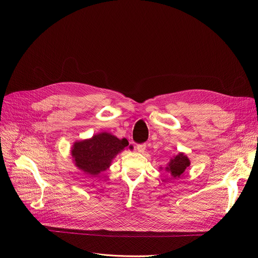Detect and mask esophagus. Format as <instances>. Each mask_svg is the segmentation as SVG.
Here are the masks:
<instances>
[{"mask_svg": "<svg viewBox=\"0 0 258 258\" xmlns=\"http://www.w3.org/2000/svg\"><path fill=\"white\" fill-rule=\"evenodd\" d=\"M145 148H146V144H145V143H142V144H138V145H137V151H138L139 153H144Z\"/></svg>", "mask_w": 258, "mask_h": 258, "instance_id": "esophagus-1", "label": "esophagus"}]
</instances>
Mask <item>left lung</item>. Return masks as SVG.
Segmentation results:
<instances>
[{
    "mask_svg": "<svg viewBox=\"0 0 258 258\" xmlns=\"http://www.w3.org/2000/svg\"><path fill=\"white\" fill-rule=\"evenodd\" d=\"M189 165H190V161H189L187 156L180 153L169 161L165 170L171 174V177L180 178Z\"/></svg>",
    "mask_w": 258,
    "mask_h": 258,
    "instance_id": "left-lung-1",
    "label": "left lung"
}]
</instances>
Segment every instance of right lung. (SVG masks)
I'll use <instances>...</instances> for the list:
<instances>
[{"label":"right lung","mask_w":258,"mask_h":258,"mask_svg":"<svg viewBox=\"0 0 258 258\" xmlns=\"http://www.w3.org/2000/svg\"><path fill=\"white\" fill-rule=\"evenodd\" d=\"M128 145V141L118 139L106 132L94 135L91 139L77 141L71 148L75 165L88 175L96 177L110 167L113 159ZM132 150V146H130Z\"/></svg>","instance_id":"1"}]
</instances>
